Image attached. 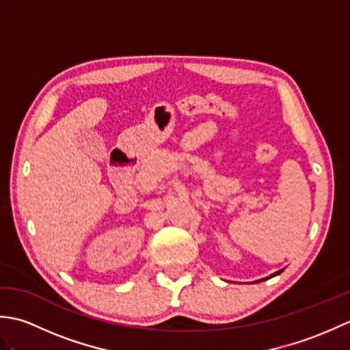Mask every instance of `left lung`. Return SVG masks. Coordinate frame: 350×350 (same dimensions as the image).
<instances>
[{
    "label": "left lung",
    "instance_id": "1",
    "mask_svg": "<svg viewBox=\"0 0 350 350\" xmlns=\"http://www.w3.org/2000/svg\"><path fill=\"white\" fill-rule=\"evenodd\" d=\"M282 271H284V269H280V271H277V272H273V273H271V275H269V277L262 278V280H258V281H265V280H269V278H272V277H277V275H280Z\"/></svg>",
    "mask_w": 350,
    "mask_h": 350
}]
</instances>
